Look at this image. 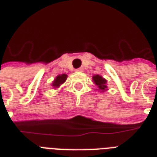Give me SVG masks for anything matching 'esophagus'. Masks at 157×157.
<instances>
[{
  "label": "esophagus",
  "mask_w": 157,
  "mask_h": 157,
  "mask_svg": "<svg viewBox=\"0 0 157 157\" xmlns=\"http://www.w3.org/2000/svg\"><path fill=\"white\" fill-rule=\"evenodd\" d=\"M76 71H84V68L83 67H80V68H77L76 70Z\"/></svg>",
  "instance_id": "esophagus-1"
}]
</instances>
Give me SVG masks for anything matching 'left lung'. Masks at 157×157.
Listing matches in <instances>:
<instances>
[{"mask_svg": "<svg viewBox=\"0 0 157 157\" xmlns=\"http://www.w3.org/2000/svg\"><path fill=\"white\" fill-rule=\"evenodd\" d=\"M92 80H93L94 84L97 86L98 88V90L103 93L105 91H107L108 89H107V81L105 78H103V76H99V75H94L92 77Z\"/></svg>", "mask_w": 157, "mask_h": 157, "instance_id": "obj_1", "label": "left lung"}]
</instances>
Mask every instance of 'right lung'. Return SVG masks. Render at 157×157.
Wrapping results in <instances>:
<instances>
[{"mask_svg": "<svg viewBox=\"0 0 157 157\" xmlns=\"http://www.w3.org/2000/svg\"><path fill=\"white\" fill-rule=\"evenodd\" d=\"M67 78V74H60L54 78V81H52L51 86L54 87V89H58L59 86L63 85V84L66 81Z\"/></svg>", "mask_w": 157, "mask_h": 157, "instance_id": "add662e5", "label": "right lung"}]
</instances>
